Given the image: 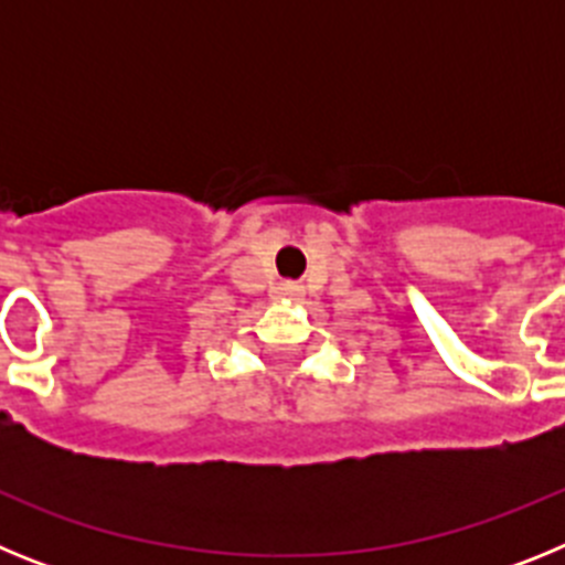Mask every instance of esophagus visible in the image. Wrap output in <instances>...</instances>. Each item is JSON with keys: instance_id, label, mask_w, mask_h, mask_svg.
<instances>
[{"instance_id": "34e87169", "label": "esophagus", "mask_w": 565, "mask_h": 565, "mask_svg": "<svg viewBox=\"0 0 565 565\" xmlns=\"http://www.w3.org/2000/svg\"><path fill=\"white\" fill-rule=\"evenodd\" d=\"M279 291L286 294V297H299V291H302V288H299L297 282H282V288H279Z\"/></svg>"}]
</instances>
